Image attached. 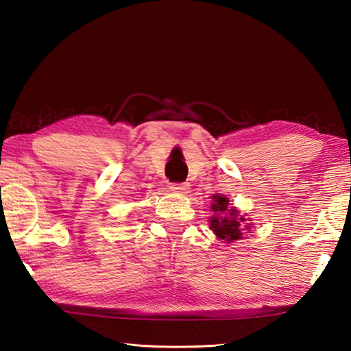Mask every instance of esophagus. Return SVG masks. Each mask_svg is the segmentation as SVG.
I'll list each match as a JSON object with an SVG mask.
<instances>
[{
    "label": "esophagus",
    "mask_w": 351,
    "mask_h": 351,
    "mask_svg": "<svg viewBox=\"0 0 351 351\" xmlns=\"http://www.w3.org/2000/svg\"><path fill=\"white\" fill-rule=\"evenodd\" d=\"M170 189L176 193H187L189 184L187 182H173V184H170Z\"/></svg>",
    "instance_id": "34e87169"
}]
</instances>
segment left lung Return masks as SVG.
Returning <instances> with one entry per match:
<instances>
[{
	"label": "left lung",
	"mask_w": 351,
	"mask_h": 351,
	"mask_svg": "<svg viewBox=\"0 0 351 351\" xmlns=\"http://www.w3.org/2000/svg\"><path fill=\"white\" fill-rule=\"evenodd\" d=\"M229 199L221 195H213V204L212 209L219 215H213L210 219V229L218 235V239L224 241H234L243 239V228H245V218H237V210L230 209L229 215L228 212Z\"/></svg>",
	"instance_id": "obj_1"
}]
</instances>
